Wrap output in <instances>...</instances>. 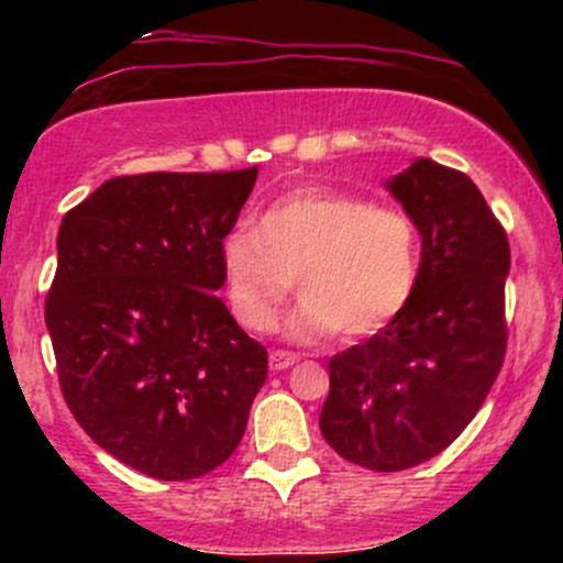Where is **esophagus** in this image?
Listing matches in <instances>:
<instances>
[{"mask_svg":"<svg viewBox=\"0 0 563 563\" xmlns=\"http://www.w3.org/2000/svg\"><path fill=\"white\" fill-rule=\"evenodd\" d=\"M296 363H299V357H296L294 352H283V349H277V352L269 354V367H273V371H286V367Z\"/></svg>","mask_w":563,"mask_h":563,"instance_id":"1","label":"esophagus"}]
</instances>
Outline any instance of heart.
I'll list each match as a JSON object with an SVG mask.
<instances>
[{
	"instance_id": "obj_1",
	"label": "heart",
	"mask_w": 563,
	"mask_h": 563,
	"mask_svg": "<svg viewBox=\"0 0 563 563\" xmlns=\"http://www.w3.org/2000/svg\"><path fill=\"white\" fill-rule=\"evenodd\" d=\"M418 269L421 235L407 211L328 187L275 198L256 230L232 228L219 243L224 294L245 331H273L296 275L301 301L286 325L296 341L380 331L412 299Z\"/></svg>"
}]
</instances>
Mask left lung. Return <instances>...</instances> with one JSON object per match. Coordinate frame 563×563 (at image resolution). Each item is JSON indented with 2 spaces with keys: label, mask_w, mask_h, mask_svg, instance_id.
I'll use <instances>...</instances> for the list:
<instances>
[{
  "label": "left lung",
  "mask_w": 563,
  "mask_h": 563,
  "mask_svg": "<svg viewBox=\"0 0 563 563\" xmlns=\"http://www.w3.org/2000/svg\"><path fill=\"white\" fill-rule=\"evenodd\" d=\"M386 187L421 232L418 283L389 325L331 357L320 431L349 463L405 471L450 448L493 389L510 249L463 172L418 158Z\"/></svg>",
  "instance_id": "obj_1"
}]
</instances>
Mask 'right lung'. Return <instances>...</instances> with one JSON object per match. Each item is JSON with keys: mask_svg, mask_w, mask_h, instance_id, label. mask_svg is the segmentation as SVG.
Here are the masks:
<instances>
[{"mask_svg": "<svg viewBox=\"0 0 563 563\" xmlns=\"http://www.w3.org/2000/svg\"><path fill=\"white\" fill-rule=\"evenodd\" d=\"M254 183L256 166L129 174L60 222L44 301L60 391L95 444L153 479L222 466L267 380V349L214 294Z\"/></svg>", "mask_w": 563, "mask_h": 563, "instance_id": "add662e5", "label": "right lung"}]
</instances>
